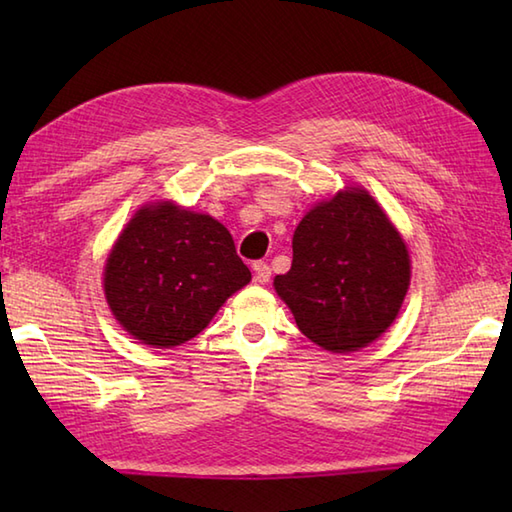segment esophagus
Segmentation results:
<instances>
[{
  "mask_svg": "<svg viewBox=\"0 0 512 512\" xmlns=\"http://www.w3.org/2000/svg\"><path fill=\"white\" fill-rule=\"evenodd\" d=\"M253 270H255V281H257V284H268L270 275H273V270H270V266L266 262H255Z\"/></svg>",
  "mask_w": 512,
  "mask_h": 512,
  "instance_id": "1",
  "label": "esophagus"
}]
</instances>
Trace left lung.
Returning <instances> with one entry per match:
<instances>
[{"mask_svg": "<svg viewBox=\"0 0 512 512\" xmlns=\"http://www.w3.org/2000/svg\"><path fill=\"white\" fill-rule=\"evenodd\" d=\"M409 277L394 224L367 191L347 189L299 222L292 266L275 277V290L312 343L354 352L394 323Z\"/></svg>", "mask_w": 512, "mask_h": 512, "instance_id": "8db88e82", "label": "left lung"}]
</instances>
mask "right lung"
<instances>
[{"instance_id": "add662e5", "label": "right lung", "mask_w": 512, "mask_h": 512, "mask_svg": "<svg viewBox=\"0 0 512 512\" xmlns=\"http://www.w3.org/2000/svg\"><path fill=\"white\" fill-rule=\"evenodd\" d=\"M250 281L235 242L211 215L149 204L127 224L105 266V297L123 328L154 347L198 336Z\"/></svg>"}]
</instances>
